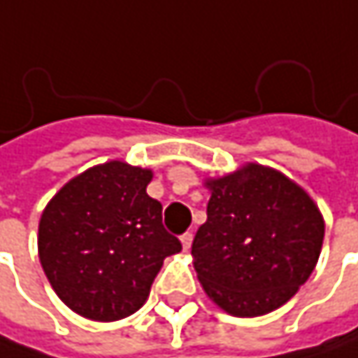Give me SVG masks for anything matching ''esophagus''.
Segmentation results:
<instances>
[{
	"mask_svg": "<svg viewBox=\"0 0 358 358\" xmlns=\"http://www.w3.org/2000/svg\"><path fill=\"white\" fill-rule=\"evenodd\" d=\"M180 243H182V249L190 250V247H192V232H184L180 236Z\"/></svg>",
	"mask_w": 358,
	"mask_h": 358,
	"instance_id": "obj_1",
	"label": "esophagus"
}]
</instances>
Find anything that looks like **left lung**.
<instances>
[{"label": "left lung", "instance_id": "8db88e82", "mask_svg": "<svg viewBox=\"0 0 358 358\" xmlns=\"http://www.w3.org/2000/svg\"><path fill=\"white\" fill-rule=\"evenodd\" d=\"M205 186L211 199L192 259L207 296L236 317L265 315L288 303L322 252L325 224L315 201L282 172L259 164Z\"/></svg>", "mask_w": 358, "mask_h": 358}]
</instances>
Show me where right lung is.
I'll list each match as a JSON object with an SVG mask.
<instances>
[{
    "instance_id": "obj_1",
    "label": "right lung",
    "mask_w": 358,
    "mask_h": 358,
    "mask_svg": "<svg viewBox=\"0 0 358 358\" xmlns=\"http://www.w3.org/2000/svg\"><path fill=\"white\" fill-rule=\"evenodd\" d=\"M151 170L108 162L66 182L43 209L38 259L78 315L117 322L138 311L164 259L182 250L147 194Z\"/></svg>"
}]
</instances>
